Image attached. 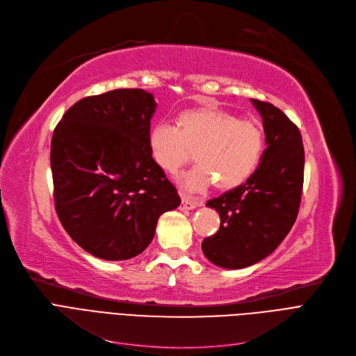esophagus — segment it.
I'll use <instances>...</instances> for the list:
<instances>
[{
    "label": "esophagus",
    "instance_id": "obj_1",
    "mask_svg": "<svg viewBox=\"0 0 356 356\" xmlns=\"http://www.w3.org/2000/svg\"><path fill=\"white\" fill-rule=\"evenodd\" d=\"M182 197V202H181V210H194V208H197L198 205H201L200 201H195L190 197H186L184 194H181Z\"/></svg>",
    "mask_w": 356,
    "mask_h": 356
}]
</instances>
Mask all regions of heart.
Returning <instances> with one entry per match:
<instances>
[{"label": "heart", "mask_w": 356, "mask_h": 356, "mask_svg": "<svg viewBox=\"0 0 356 356\" xmlns=\"http://www.w3.org/2000/svg\"><path fill=\"white\" fill-rule=\"evenodd\" d=\"M178 129L159 123L149 134V149L159 168L177 174L195 154L197 168L181 178L190 191H204L216 184L228 191L254 174L264 151V132L250 119L217 106L184 111L177 118Z\"/></svg>", "instance_id": "b5f03b06"}]
</instances>
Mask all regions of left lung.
<instances>
[{
    "instance_id": "8db88e82",
    "label": "left lung",
    "mask_w": 356,
    "mask_h": 356,
    "mask_svg": "<svg viewBox=\"0 0 356 356\" xmlns=\"http://www.w3.org/2000/svg\"><path fill=\"white\" fill-rule=\"evenodd\" d=\"M263 119L266 145L259 168L244 184L207 202L220 229L204 238V256L222 268L266 259L293 227L303 188L305 149L296 124L271 103L252 99Z\"/></svg>"
}]
</instances>
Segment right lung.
I'll use <instances>...</instances> for the list:
<instances>
[{
  "label": "right lung",
  "instance_id": "add662e5",
  "mask_svg": "<svg viewBox=\"0 0 356 356\" xmlns=\"http://www.w3.org/2000/svg\"><path fill=\"white\" fill-rule=\"evenodd\" d=\"M152 93L116 89L79 100L51 139L61 225L95 257L128 260L149 245L158 218L181 198L149 149Z\"/></svg>",
  "mask_w": 356,
  "mask_h": 356
}]
</instances>
